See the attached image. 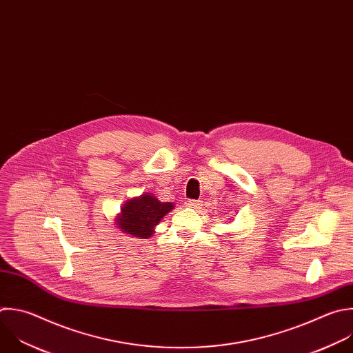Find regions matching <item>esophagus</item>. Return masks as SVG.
<instances>
[{"label":"esophagus","instance_id":"esophagus-1","mask_svg":"<svg viewBox=\"0 0 353 353\" xmlns=\"http://www.w3.org/2000/svg\"><path fill=\"white\" fill-rule=\"evenodd\" d=\"M201 201H196V199H188V201H185V206H188V208H199L201 206Z\"/></svg>","mask_w":353,"mask_h":353}]
</instances>
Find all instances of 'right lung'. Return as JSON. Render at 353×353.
Here are the masks:
<instances>
[{"mask_svg":"<svg viewBox=\"0 0 353 353\" xmlns=\"http://www.w3.org/2000/svg\"><path fill=\"white\" fill-rule=\"evenodd\" d=\"M173 209L172 202H161L154 195L144 194L130 199L117 217V225L126 234L139 239H147L154 232V227Z\"/></svg>","mask_w":353,"mask_h":353,"instance_id":"obj_1","label":"right lung"}]
</instances>
